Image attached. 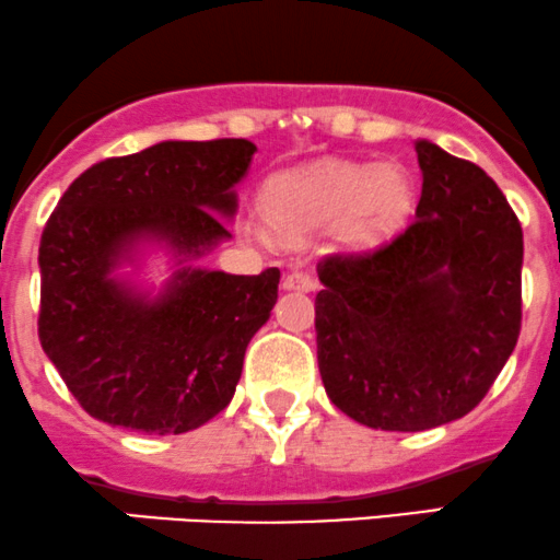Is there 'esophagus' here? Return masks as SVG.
Wrapping results in <instances>:
<instances>
[{"mask_svg":"<svg viewBox=\"0 0 560 560\" xmlns=\"http://www.w3.org/2000/svg\"><path fill=\"white\" fill-rule=\"evenodd\" d=\"M317 288V282L312 280V275L306 272H291L282 278V291H301V293H312Z\"/></svg>","mask_w":560,"mask_h":560,"instance_id":"1","label":"esophagus"}]
</instances>
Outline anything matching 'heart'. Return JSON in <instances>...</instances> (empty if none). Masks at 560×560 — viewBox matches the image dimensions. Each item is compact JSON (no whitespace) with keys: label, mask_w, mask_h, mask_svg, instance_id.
<instances>
[{"label":"heart","mask_w":560,"mask_h":560,"mask_svg":"<svg viewBox=\"0 0 560 560\" xmlns=\"http://www.w3.org/2000/svg\"><path fill=\"white\" fill-rule=\"evenodd\" d=\"M413 199L411 175L396 162L322 160L269 177L261 212L285 238H308L327 228L335 248L359 254L396 238L409 222Z\"/></svg>","instance_id":"heart-1"}]
</instances>
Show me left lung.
<instances>
[{"label": "left lung", "instance_id": "1", "mask_svg": "<svg viewBox=\"0 0 560 560\" xmlns=\"http://www.w3.org/2000/svg\"><path fill=\"white\" fill-rule=\"evenodd\" d=\"M417 220L385 248L317 265L327 398L372 430L419 432L469 413L522 330L524 238L477 164L417 141Z\"/></svg>", "mask_w": 560, "mask_h": 560}]
</instances>
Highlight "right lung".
I'll return each instance as SVG.
<instances>
[{
	"label": "right lung",
	"mask_w": 560,
	"mask_h": 560,
	"mask_svg": "<svg viewBox=\"0 0 560 560\" xmlns=\"http://www.w3.org/2000/svg\"><path fill=\"white\" fill-rule=\"evenodd\" d=\"M254 151L246 138L160 141L89 167L51 212L38 246V338L98 422L180 435L233 400L280 269L228 275L196 259L233 238L225 220ZM154 250L171 259L162 287L137 280Z\"/></svg>",
	"instance_id": "obj_1"
}]
</instances>
